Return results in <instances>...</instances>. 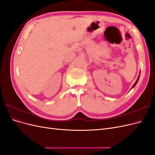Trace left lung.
Listing matches in <instances>:
<instances>
[{
	"label": "left lung",
	"mask_w": 155,
	"mask_h": 155,
	"mask_svg": "<svg viewBox=\"0 0 155 155\" xmlns=\"http://www.w3.org/2000/svg\"><path fill=\"white\" fill-rule=\"evenodd\" d=\"M140 74H139V76H138V79H137V81H136V82H135V83L134 84V85H133V86L132 87V88H131V89H132L134 87H135V85H137V83H138V80H139V78H140ZM131 89H130V90H131Z\"/></svg>",
	"instance_id": "left-lung-1"
}]
</instances>
